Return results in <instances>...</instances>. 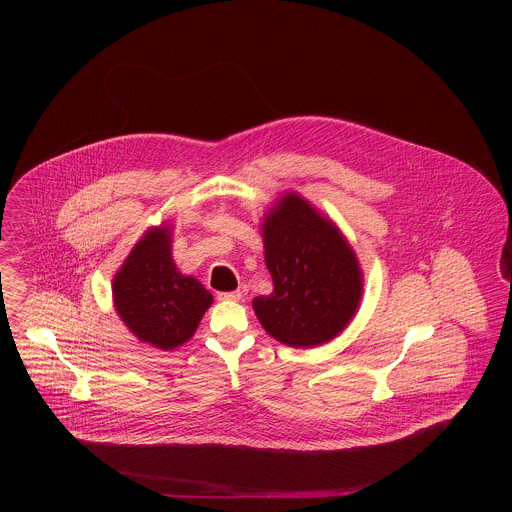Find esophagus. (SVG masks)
I'll use <instances>...</instances> for the list:
<instances>
[{"instance_id":"esophagus-1","label":"esophagus","mask_w":512,"mask_h":512,"mask_svg":"<svg viewBox=\"0 0 512 512\" xmlns=\"http://www.w3.org/2000/svg\"><path fill=\"white\" fill-rule=\"evenodd\" d=\"M240 295H242V293L238 292V290H236V292H220L219 299L220 301H238Z\"/></svg>"}]
</instances>
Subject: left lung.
Segmentation results:
<instances>
[{
  "instance_id": "8db88e82",
  "label": "left lung",
  "mask_w": 512,
  "mask_h": 512,
  "mask_svg": "<svg viewBox=\"0 0 512 512\" xmlns=\"http://www.w3.org/2000/svg\"><path fill=\"white\" fill-rule=\"evenodd\" d=\"M264 258L274 292L254 297L262 327L290 347H317L337 337L363 295L359 260L341 230L295 193L262 222Z\"/></svg>"
}]
</instances>
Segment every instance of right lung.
Returning <instances> with one entry per match:
<instances>
[{"label": "right lung", "mask_w": 512, "mask_h": 512, "mask_svg": "<svg viewBox=\"0 0 512 512\" xmlns=\"http://www.w3.org/2000/svg\"><path fill=\"white\" fill-rule=\"evenodd\" d=\"M114 307L126 327L155 349L171 351L193 337L213 295L171 258L169 226L149 228L114 276Z\"/></svg>", "instance_id": "obj_1"}]
</instances>
